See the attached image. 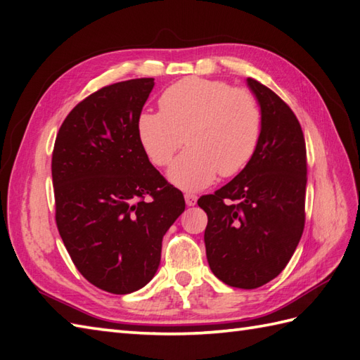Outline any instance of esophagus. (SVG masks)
<instances>
[{
	"instance_id": "obj_1",
	"label": "esophagus",
	"mask_w": 360,
	"mask_h": 360,
	"mask_svg": "<svg viewBox=\"0 0 360 360\" xmlns=\"http://www.w3.org/2000/svg\"><path fill=\"white\" fill-rule=\"evenodd\" d=\"M184 200H186V204L190 205V207H192V205L196 204L198 196H196V195H192V193H186V195H184Z\"/></svg>"
}]
</instances>
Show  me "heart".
I'll return each mask as SVG.
<instances>
[{
	"label": "heart",
	"mask_w": 360,
	"mask_h": 360,
	"mask_svg": "<svg viewBox=\"0 0 360 360\" xmlns=\"http://www.w3.org/2000/svg\"><path fill=\"white\" fill-rule=\"evenodd\" d=\"M160 111H143L137 136L150 160L170 164L184 142L188 148L172 164L168 179L196 192L218 174L231 178L254 159L262 137L263 112L249 89L226 82L190 77L176 82L159 98Z\"/></svg>",
	"instance_id": "b5f03b06"
}]
</instances>
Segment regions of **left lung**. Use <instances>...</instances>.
<instances>
[{
  "instance_id": "obj_1",
  "label": "left lung",
  "mask_w": 360,
  "mask_h": 360,
  "mask_svg": "<svg viewBox=\"0 0 360 360\" xmlns=\"http://www.w3.org/2000/svg\"><path fill=\"white\" fill-rule=\"evenodd\" d=\"M248 85L263 112L255 156L198 205L209 218L204 243L212 272L229 286L255 289L285 269L302 238L307 145L292 110L259 82Z\"/></svg>"
}]
</instances>
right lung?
<instances>
[{
    "instance_id": "right-lung-1",
    "label": "right lung",
    "mask_w": 360,
    "mask_h": 360,
    "mask_svg": "<svg viewBox=\"0 0 360 360\" xmlns=\"http://www.w3.org/2000/svg\"><path fill=\"white\" fill-rule=\"evenodd\" d=\"M155 79L105 86L68 114L52 151L56 221L91 285L129 294L155 277L184 196L151 165L137 136Z\"/></svg>"
}]
</instances>
